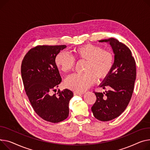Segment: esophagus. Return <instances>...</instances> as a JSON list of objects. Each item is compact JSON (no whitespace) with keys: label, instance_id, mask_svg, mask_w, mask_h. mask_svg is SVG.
<instances>
[{"label":"esophagus","instance_id":"34e87169","mask_svg":"<svg viewBox=\"0 0 150 150\" xmlns=\"http://www.w3.org/2000/svg\"><path fill=\"white\" fill-rule=\"evenodd\" d=\"M84 94V92H74V95H82Z\"/></svg>","mask_w":150,"mask_h":150}]
</instances>
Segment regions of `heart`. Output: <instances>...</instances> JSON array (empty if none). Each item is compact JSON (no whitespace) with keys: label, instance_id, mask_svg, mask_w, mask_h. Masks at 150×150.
<instances>
[{"label":"heart","instance_id":"heart-1","mask_svg":"<svg viewBox=\"0 0 150 150\" xmlns=\"http://www.w3.org/2000/svg\"><path fill=\"white\" fill-rule=\"evenodd\" d=\"M74 55L86 60L84 74H74L67 76L64 86L76 92H84L91 87L98 79L107 78L110 74L115 57L112 52L101 46L87 44L74 49ZM56 66L64 72L72 71L75 64V57L66 51L59 52L55 59Z\"/></svg>","mask_w":150,"mask_h":150}]
</instances>
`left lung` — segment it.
I'll list each match as a JSON object with an SVG mask.
<instances>
[{"instance_id": "left-lung-1", "label": "left lung", "mask_w": 150, "mask_h": 150, "mask_svg": "<svg viewBox=\"0 0 150 150\" xmlns=\"http://www.w3.org/2000/svg\"><path fill=\"white\" fill-rule=\"evenodd\" d=\"M99 42L110 43L115 61L110 74L99 86L109 91L94 92L96 100L91 109L96 119L108 121L121 115L130 101L136 76V62L129 49L117 40L110 38Z\"/></svg>"}]
</instances>
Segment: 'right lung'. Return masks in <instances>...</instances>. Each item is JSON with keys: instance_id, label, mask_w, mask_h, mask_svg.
Masks as SVG:
<instances>
[{"instance_id": "right-lung-1", "label": "right lung", "mask_w": 150, "mask_h": 150, "mask_svg": "<svg viewBox=\"0 0 150 150\" xmlns=\"http://www.w3.org/2000/svg\"><path fill=\"white\" fill-rule=\"evenodd\" d=\"M65 47L66 45L37 46L26 53L21 65L24 88L34 110L45 121L52 123L67 117L69 103L74 95L67 88L50 95L62 81L55 59Z\"/></svg>"}]
</instances>
